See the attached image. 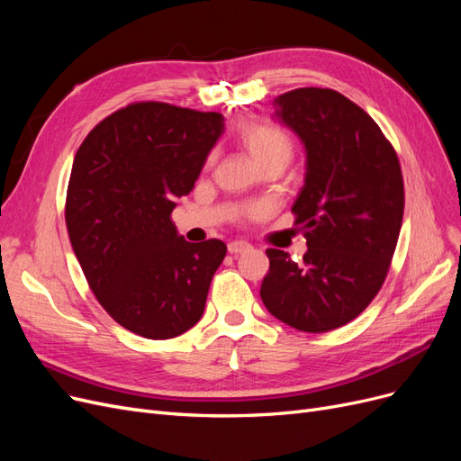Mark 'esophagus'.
I'll return each instance as SVG.
<instances>
[{
    "instance_id": "obj_1",
    "label": "esophagus",
    "mask_w": 461,
    "mask_h": 461,
    "mask_svg": "<svg viewBox=\"0 0 461 461\" xmlns=\"http://www.w3.org/2000/svg\"><path fill=\"white\" fill-rule=\"evenodd\" d=\"M252 248L249 246L248 242H244V240H234V242H230L229 244V254H244V252H248V249Z\"/></svg>"
}]
</instances>
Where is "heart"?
Here are the masks:
<instances>
[{
    "instance_id": "heart-1",
    "label": "heart",
    "mask_w": 461,
    "mask_h": 461,
    "mask_svg": "<svg viewBox=\"0 0 461 461\" xmlns=\"http://www.w3.org/2000/svg\"><path fill=\"white\" fill-rule=\"evenodd\" d=\"M239 140L259 169H263V167H285L290 161L292 153H294L292 136L273 122H242L239 129Z\"/></svg>"
}]
</instances>
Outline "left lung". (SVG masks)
<instances>
[{
	"label": "left lung",
	"mask_w": 461,
	"mask_h": 461,
	"mask_svg": "<svg viewBox=\"0 0 461 461\" xmlns=\"http://www.w3.org/2000/svg\"><path fill=\"white\" fill-rule=\"evenodd\" d=\"M273 105L305 148L292 213L308 252L296 263L269 248L259 294L283 323L327 332L356 319L384 283L403 217L400 161L379 124L337 90H290Z\"/></svg>",
	"instance_id": "8db88e82"
}]
</instances>
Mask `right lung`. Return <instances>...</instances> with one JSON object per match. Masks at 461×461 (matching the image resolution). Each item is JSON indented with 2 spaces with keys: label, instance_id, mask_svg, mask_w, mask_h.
Wrapping results in <instances>:
<instances>
[{
  "label": "right lung",
  "instance_id": "add662e5",
  "mask_svg": "<svg viewBox=\"0 0 461 461\" xmlns=\"http://www.w3.org/2000/svg\"><path fill=\"white\" fill-rule=\"evenodd\" d=\"M222 131L213 111L138 102L95 124L75 156L65 203L75 256L102 308L144 339L196 325L225 259V242H186L171 221Z\"/></svg>",
  "mask_w": 461,
  "mask_h": 461
}]
</instances>
